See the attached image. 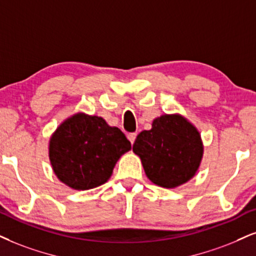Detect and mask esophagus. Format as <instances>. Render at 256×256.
<instances>
[{"mask_svg":"<svg viewBox=\"0 0 256 256\" xmlns=\"http://www.w3.org/2000/svg\"><path fill=\"white\" fill-rule=\"evenodd\" d=\"M128 138H129V141H130V142H132V144H133L134 141H135V138H136V133L128 134Z\"/></svg>","mask_w":256,"mask_h":256,"instance_id":"obj_1","label":"esophagus"}]
</instances>
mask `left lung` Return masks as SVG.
<instances>
[{
  "label": "left lung",
  "instance_id": "8db88e82",
  "mask_svg": "<svg viewBox=\"0 0 256 256\" xmlns=\"http://www.w3.org/2000/svg\"><path fill=\"white\" fill-rule=\"evenodd\" d=\"M153 184L176 188L194 178L204 154L200 133L182 114H164L133 144Z\"/></svg>",
  "mask_w": 256,
  "mask_h": 256
}]
</instances>
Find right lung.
Masks as SVG:
<instances>
[{
	"label": "right lung",
	"instance_id": "1",
	"mask_svg": "<svg viewBox=\"0 0 256 256\" xmlns=\"http://www.w3.org/2000/svg\"><path fill=\"white\" fill-rule=\"evenodd\" d=\"M130 150V142L118 127H110L100 116L80 112L53 132L48 156L62 184L84 191L108 182L120 158Z\"/></svg>",
	"mask_w": 256,
	"mask_h": 256
}]
</instances>
